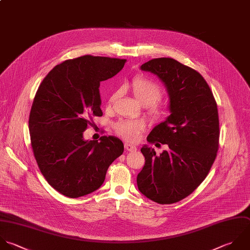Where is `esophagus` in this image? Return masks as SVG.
I'll use <instances>...</instances> for the list:
<instances>
[{"label": "esophagus", "instance_id": "34e87169", "mask_svg": "<svg viewBox=\"0 0 250 250\" xmlns=\"http://www.w3.org/2000/svg\"><path fill=\"white\" fill-rule=\"evenodd\" d=\"M125 149L126 150V151H129V152H133V151H136V146H134L133 144H130V143H128V142H125Z\"/></svg>", "mask_w": 250, "mask_h": 250}]
</instances>
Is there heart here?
I'll return each instance as SVG.
<instances>
[{"label": "heart", "instance_id": "heart-1", "mask_svg": "<svg viewBox=\"0 0 250 250\" xmlns=\"http://www.w3.org/2000/svg\"><path fill=\"white\" fill-rule=\"evenodd\" d=\"M129 88L135 99L140 104L143 106H149L150 113L153 116L159 117L164 113L162 108L156 104V102L161 99L163 92L161 87L155 82L138 76L131 81ZM118 96L119 91L113 93L109 102L113 103ZM143 127L144 124L141 121H122L117 125L116 129L118 134L122 137L129 141H135L138 139Z\"/></svg>", "mask_w": 250, "mask_h": 250}]
</instances>
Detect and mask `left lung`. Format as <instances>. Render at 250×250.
<instances>
[{
    "label": "left lung",
    "mask_w": 250,
    "mask_h": 250,
    "mask_svg": "<svg viewBox=\"0 0 250 250\" xmlns=\"http://www.w3.org/2000/svg\"><path fill=\"white\" fill-rule=\"evenodd\" d=\"M156 75L168 96L170 115L147 136L167 144L160 155L141 148L145 165L137 175L138 190L160 205L177 203L192 194L210 170L219 142L217 104L203 76L173 58H155L140 66Z\"/></svg>",
    "instance_id": "obj_1"
}]
</instances>
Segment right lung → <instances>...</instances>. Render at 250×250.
Listing matches in <instances>:
<instances>
[{
  "label": "right lung",
  "instance_id": "obj_1",
  "mask_svg": "<svg viewBox=\"0 0 250 250\" xmlns=\"http://www.w3.org/2000/svg\"><path fill=\"white\" fill-rule=\"evenodd\" d=\"M125 59L83 55L56 65L42 80L29 117L31 144L48 184L68 198L101 187L110 165L124 152L115 136L84 140L92 116H102L100 82L117 75Z\"/></svg>",
  "mask_w": 250,
  "mask_h": 250
}]
</instances>
